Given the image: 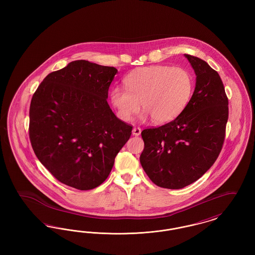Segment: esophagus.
Here are the masks:
<instances>
[{
  "label": "esophagus",
  "instance_id": "34e87169",
  "mask_svg": "<svg viewBox=\"0 0 255 255\" xmlns=\"http://www.w3.org/2000/svg\"><path fill=\"white\" fill-rule=\"evenodd\" d=\"M141 133V129L140 128H133V131H132V133H133V135H135V136H137V135H139Z\"/></svg>",
  "mask_w": 255,
  "mask_h": 255
}]
</instances>
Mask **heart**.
<instances>
[{
  "instance_id": "1",
  "label": "heart",
  "mask_w": 255,
  "mask_h": 255,
  "mask_svg": "<svg viewBox=\"0 0 255 255\" xmlns=\"http://www.w3.org/2000/svg\"><path fill=\"white\" fill-rule=\"evenodd\" d=\"M126 89L111 90L110 101L120 120L130 122L140 104L145 110L142 120L149 117L158 124L175 120L187 105L193 88L192 77L178 67L156 65L140 68L124 79Z\"/></svg>"
}]
</instances>
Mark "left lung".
<instances>
[{
	"label": "left lung",
	"instance_id": "left-lung-1",
	"mask_svg": "<svg viewBox=\"0 0 255 255\" xmlns=\"http://www.w3.org/2000/svg\"><path fill=\"white\" fill-rule=\"evenodd\" d=\"M184 56L196 74L189 102L174 121L141 132V166L152 182L168 189L191 184L213 165L229 119V101L219 73L206 61Z\"/></svg>",
	"mask_w": 255,
	"mask_h": 255
}]
</instances>
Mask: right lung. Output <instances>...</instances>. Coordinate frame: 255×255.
Returning a JSON list of instances; mask_svg holds the SVG:
<instances>
[{
    "label": "right lung",
    "instance_id": "1",
    "mask_svg": "<svg viewBox=\"0 0 255 255\" xmlns=\"http://www.w3.org/2000/svg\"><path fill=\"white\" fill-rule=\"evenodd\" d=\"M118 70L73 61L46 76L29 108V138L40 162L59 182L79 190L104 182L132 126L107 102Z\"/></svg>",
    "mask_w": 255,
    "mask_h": 255
}]
</instances>
